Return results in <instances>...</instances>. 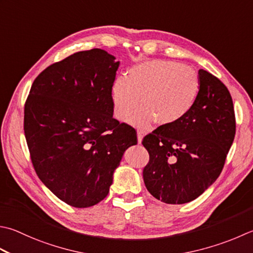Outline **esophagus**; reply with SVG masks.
I'll list each match as a JSON object with an SVG mask.
<instances>
[{
  "instance_id": "1",
  "label": "esophagus",
  "mask_w": 253,
  "mask_h": 253,
  "mask_svg": "<svg viewBox=\"0 0 253 253\" xmlns=\"http://www.w3.org/2000/svg\"><path fill=\"white\" fill-rule=\"evenodd\" d=\"M142 138H143V133H142V131H139V130H138V131H137V140H138V143H141V141H142Z\"/></svg>"
}]
</instances>
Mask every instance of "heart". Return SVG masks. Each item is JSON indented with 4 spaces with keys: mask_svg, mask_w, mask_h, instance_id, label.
I'll list each match as a JSON object with an SVG mask.
<instances>
[{
    "mask_svg": "<svg viewBox=\"0 0 253 253\" xmlns=\"http://www.w3.org/2000/svg\"><path fill=\"white\" fill-rule=\"evenodd\" d=\"M201 90L199 74L192 68L173 61L153 60L133 67L128 77H118L113 84V112L125 122L149 127L155 122L172 126L183 120L196 103Z\"/></svg>",
    "mask_w": 253,
    "mask_h": 253,
    "instance_id": "1",
    "label": "heart"
}]
</instances>
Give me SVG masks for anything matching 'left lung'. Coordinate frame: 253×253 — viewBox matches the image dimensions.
Returning <instances> with one entry per match:
<instances>
[{"instance_id": "8db88e82", "label": "left lung", "mask_w": 253, "mask_h": 253, "mask_svg": "<svg viewBox=\"0 0 253 253\" xmlns=\"http://www.w3.org/2000/svg\"><path fill=\"white\" fill-rule=\"evenodd\" d=\"M199 77L201 90L191 112L142 140L150 157L143 182L153 197L167 204L189 203L209 189L234 142L236 120L228 88L203 69Z\"/></svg>"}]
</instances>
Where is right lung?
I'll use <instances>...</instances> for the list:
<instances>
[{
	"label": "right lung",
	"instance_id": "right-lung-1",
	"mask_svg": "<svg viewBox=\"0 0 253 253\" xmlns=\"http://www.w3.org/2000/svg\"><path fill=\"white\" fill-rule=\"evenodd\" d=\"M102 49L79 51L35 79L24 131L33 166L59 200L85 209L105 199L132 127L113 117L112 87L120 61Z\"/></svg>",
	"mask_w": 253,
	"mask_h": 253
}]
</instances>
